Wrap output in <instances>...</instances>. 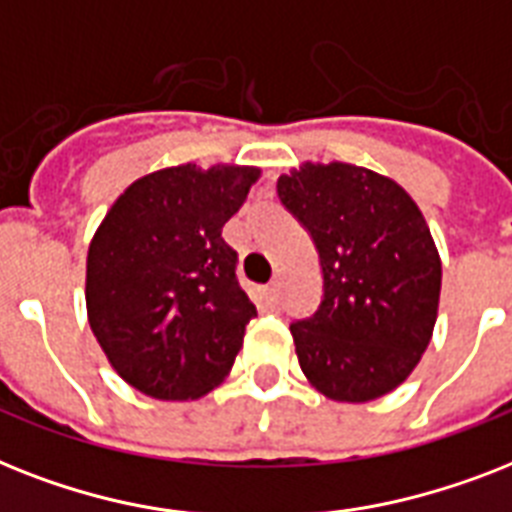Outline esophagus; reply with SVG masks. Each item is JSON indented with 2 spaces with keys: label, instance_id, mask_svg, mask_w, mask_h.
I'll return each instance as SVG.
<instances>
[{
  "label": "esophagus",
  "instance_id": "esophagus-1",
  "mask_svg": "<svg viewBox=\"0 0 512 512\" xmlns=\"http://www.w3.org/2000/svg\"><path fill=\"white\" fill-rule=\"evenodd\" d=\"M264 301H267L269 309H275V306L280 304V285H277V282H272V285L264 288Z\"/></svg>",
  "mask_w": 512,
  "mask_h": 512
}]
</instances>
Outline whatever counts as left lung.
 Segmentation results:
<instances>
[{
  "label": "left lung",
  "mask_w": 512,
  "mask_h": 512,
  "mask_svg": "<svg viewBox=\"0 0 512 512\" xmlns=\"http://www.w3.org/2000/svg\"><path fill=\"white\" fill-rule=\"evenodd\" d=\"M282 206L312 235L320 309L290 325L298 365L333 402L394 391L428 349L441 259L418 203L394 179L351 163H312L277 179Z\"/></svg>",
  "instance_id": "1"
}]
</instances>
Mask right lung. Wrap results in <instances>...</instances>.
Instances as JSON below:
<instances>
[{
	"mask_svg": "<svg viewBox=\"0 0 512 512\" xmlns=\"http://www.w3.org/2000/svg\"><path fill=\"white\" fill-rule=\"evenodd\" d=\"M256 166H171L126 187L94 232L87 314L121 378L166 402L200 399L232 370L256 306L222 227Z\"/></svg>",
	"mask_w": 512,
	"mask_h": 512,
	"instance_id": "obj_1",
	"label": "right lung"
}]
</instances>
